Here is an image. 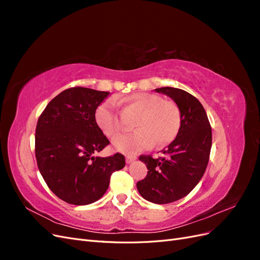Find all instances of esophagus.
<instances>
[{"label": "esophagus", "mask_w": 260, "mask_h": 260, "mask_svg": "<svg viewBox=\"0 0 260 260\" xmlns=\"http://www.w3.org/2000/svg\"><path fill=\"white\" fill-rule=\"evenodd\" d=\"M136 159H137V157L135 155H127V156H125V161H127V164L135 161Z\"/></svg>", "instance_id": "obj_1"}]
</instances>
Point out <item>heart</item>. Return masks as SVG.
<instances>
[{
    "label": "heart",
    "mask_w": 260,
    "mask_h": 260,
    "mask_svg": "<svg viewBox=\"0 0 260 260\" xmlns=\"http://www.w3.org/2000/svg\"><path fill=\"white\" fill-rule=\"evenodd\" d=\"M123 102L140 114L133 122L137 130L114 140V146L118 151L133 154L153 143L155 146H162L177 137L181 127V112L174 101L162 100L152 93L139 92L124 99ZM95 120L101 130L109 138H115L122 130L119 112L112 99L99 105Z\"/></svg>",
    "instance_id": "heart-1"
}]
</instances>
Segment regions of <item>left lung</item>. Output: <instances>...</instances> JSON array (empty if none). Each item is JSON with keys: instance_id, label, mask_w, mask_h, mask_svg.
Segmentation results:
<instances>
[{"instance_id": "obj_1", "label": "left lung", "mask_w": 260, "mask_h": 260, "mask_svg": "<svg viewBox=\"0 0 260 260\" xmlns=\"http://www.w3.org/2000/svg\"><path fill=\"white\" fill-rule=\"evenodd\" d=\"M176 102L181 112V127L176 139L153 158L141 155L147 167L146 177L137 183L148 202L168 204L184 198L200 182L206 170L211 148V127L201 102L184 90L164 86L156 89Z\"/></svg>"}]
</instances>
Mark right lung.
I'll list each match as a JSON object with an SVG mask.
<instances>
[{
  "mask_svg": "<svg viewBox=\"0 0 260 260\" xmlns=\"http://www.w3.org/2000/svg\"><path fill=\"white\" fill-rule=\"evenodd\" d=\"M109 92L75 86L46 105L36 128L38 168L50 190L73 205H88L105 194L114 171L124 167L122 154L94 156L109 144L95 111Z\"/></svg>",
  "mask_w": 260,
  "mask_h": 260,
  "instance_id": "add662e5",
  "label": "right lung"
}]
</instances>
